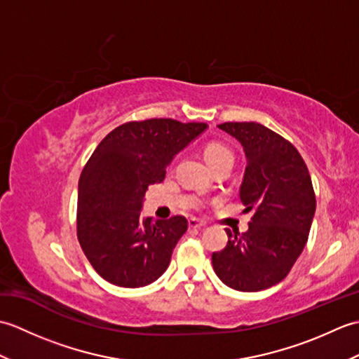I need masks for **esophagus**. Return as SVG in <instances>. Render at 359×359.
<instances>
[{"label": "esophagus", "instance_id": "esophagus-1", "mask_svg": "<svg viewBox=\"0 0 359 359\" xmlns=\"http://www.w3.org/2000/svg\"><path fill=\"white\" fill-rule=\"evenodd\" d=\"M205 225H207V224H205L203 220H199V219H189L188 220V226L189 228H203Z\"/></svg>", "mask_w": 359, "mask_h": 359}]
</instances>
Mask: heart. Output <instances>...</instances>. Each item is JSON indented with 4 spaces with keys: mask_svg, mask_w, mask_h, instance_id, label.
Segmentation results:
<instances>
[{
    "mask_svg": "<svg viewBox=\"0 0 359 359\" xmlns=\"http://www.w3.org/2000/svg\"><path fill=\"white\" fill-rule=\"evenodd\" d=\"M226 157H231L233 158V154H231L230 149H226L225 147H222V144L210 143L208 147L205 148V160H207L210 166L212 163L219 162V160L226 158Z\"/></svg>",
    "mask_w": 359,
    "mask_h": 359,
    "instance_id": "b5f03b06",
    "label": "heart"
}]
</instances>
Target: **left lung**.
<instances>
[{
  "mask_svg": "<svg viewBox=\"0 0 359 359\" xmlns=\"http://www.w3.org/2000/svg\"><path fill=\"white\" fill-rule=\"evenodd\" d=\"M219 129L238 140L247 166L239 189L248 231L226 228V247L212 253L217 278L238 292H261L285 279L306 247L316 199L306 163L292 143L256 121H228Z\"/></svg>",
  "mask_w": 359,
  "mask_h": 359,
  "instance_id": "obj_1",
  "label": "left lung"
}]
</instances>
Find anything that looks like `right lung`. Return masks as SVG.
<instances>
[{
  "mask_svg": "<svg viewBox=\"0 0 359 359\" xmlns=\"http://www.w3.org/2000/svg\"><path fill=\"white\" fill-rule=\"evenodd\" d=\"M207 128L171 118L129 121L95 148L79 180L77 236L104 280L139 288L165 273L188 220L143 217L144 194L163 182L166 166Z\"/></svg>",
  "mask_w": 359,
  "mask_h": 359,
  "instance_id": "obj_1",
  "label": "right lung"
}]
</instances>
